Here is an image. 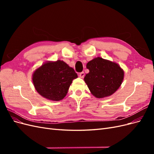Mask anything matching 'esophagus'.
<instances>
[{"label": "esophagus", "mask_w": 154, "mask_h": 154, "mask_svg": "<svg viewBox=\"0 0 154 154\" xmlns=\"http://www.w3.org/2000/svg\"><path fill=\"white\" fill-rule=\"evenodd\" d=\"M84 76H85L84 72H80V74H79V77L81 78H83V77H84Z\"/></svg>", "instance_id": "34e87169"}]
</instances>
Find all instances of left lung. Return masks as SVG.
<instances>
[{"instance_id":"left-lung-1","label":"left lung","mask_w":154,"mask_h":154,"mask_svg":"<svg viewBox=\"0 0 154 154\" xmlns=\"http://www.w3.org/2000/svg\"><path fill=\"white\" fill-rule=\"evenodd\" d=\"M84 81L93 96L103 98L111 96L122 85L124 71L118 63L100 57L88 62Z\"/></svg>"}]
</instances>
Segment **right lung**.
Here are the masks:
<instances>
[{
  "label": "right lung",
  "instance_id": "add662e5",
  "mask_svg": "<svg viewBox=\"0 0 154 154\" xmlns=\"http://www.w3.org/2000/svg\"><path fill=\"white\" fill-rule=\"evenodd\" d=\"M77 78L72 67L58 60L45 62L36 69L32 80L39 94L48 100L58 101L64 98L72 80Z\"/></svg>",
  "mask_w": 154,
  "mask_h": 154
}]
</instances>
